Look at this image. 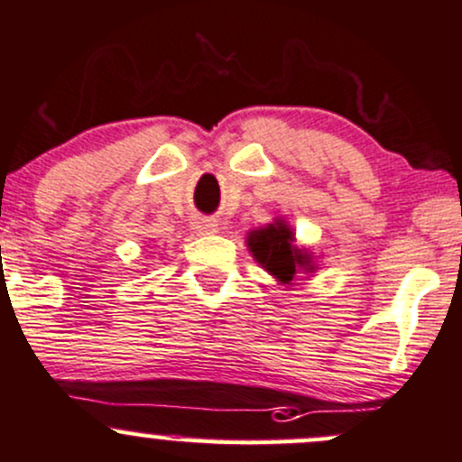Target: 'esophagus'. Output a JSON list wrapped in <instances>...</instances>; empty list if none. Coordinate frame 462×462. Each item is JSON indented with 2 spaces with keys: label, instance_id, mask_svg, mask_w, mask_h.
Wrapping results in <instances>:
<instances>
[{
  "label": "esophagus",
  "instance_id": "34e87169",
  "mask_svg": "<svg viewBox=\"0 0 462 462\" xmlns=\"http://www.w3.org/2000/svg\"><path fill=\"white\" fill-rule=\"evenodd\" d=\"M193 229L198 233H216L217 222L211 220V217H198V220L193 222Z\"/></svg>",
  "mask_w": 462,
  "mask_h": 462
}]
</instances>
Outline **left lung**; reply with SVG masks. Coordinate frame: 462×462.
Listing matches in <instances>:
<instances>
[{"instance_id":"8db88e82","label":"left lung","mask_w":462,"mask_h":462,"mask_svg":"<svg viewBox=\"0 0 462 462\" xmlns=\"http://www.w3.org/2000/svg\"><path fill=\"white\" fill-rule=\"evenodd\" d=\"M249 249L254 258L280 282H291L298 266H309L311 258L293 246V233L284 222L249 233Z\"/></svg>"}]
</instances>
